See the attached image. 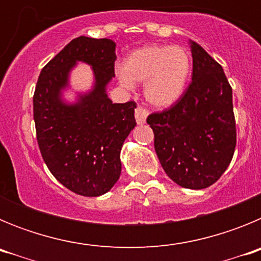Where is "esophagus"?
<instances>
[{
    "label": "esophagus",
    "mask_w": 261,
    "mask_h": 261,
    "mask_svg": "<svg viewBox=\"0 0 261 261\" xmlns=\"http://www.w3.org/2000/svg\"><path fill=\"white\" fill-rule=\"evenodd\" d=\"M135 115H136V120H137L138 124H144L145 120H146L147 116V110L144 108L142 106H137L135 111Z\"/></svg>",
    "instance_id": "esophagus-1"
}]
</instances>
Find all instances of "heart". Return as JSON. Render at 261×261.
Instances as JSON below:
<instances>
[{"label":"heart","instance_id":"obj_1","mask_svg":"<svg viewBox=\"0 0 261 261\" xmlns=\"http://www.w3.org/2000/svg\"><path fill=\"white\" fill-rule=\"evenodd\" d=\"M192 70L190 52L183 47L150 44L132 50L117 74L124 87L142 84L151 106L165 108L183 95Z\"/></svg>","mask_w":261,"mask_h":261}]
</instances>
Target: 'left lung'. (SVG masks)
<instances>
[{"label":"left lung","instance_id":"left-lung-1","mask_svg":"<svg viewBox=\"0 0 261 261\" xmlns=\"http://www.w3.org/2000/svg\"><path fill=\"white\" fill-rule=\"evenodd\" d=\"M192 82L170 108L146 121L154 149L170 179L191 190L216 183L231 162L237 145L232 89L222 66L192 41Z\"/></svg>","mask_w":261,"mask_h":261}]
</instances>
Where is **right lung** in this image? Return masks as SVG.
Here are the masks:
<instances>
[{
    "label": "right lung",
    "instance_id": "1",
    "mask_svg": "<svg viewBox=\"0 0 261 261\" xmlns=\"http://www.w3.org/2000/svg\"><path fill=\"white\" fill-rule=\"evenodd\" d=\"M115 50L110 39H73L41 69L34 93L41 156L50 174L81 196H100L119 180L121 146L136 126V103H112L106 94V85L115 77ZM75 61L93 66L96 87L80 103L66 106L59 90Z\"/></svg>",
    "mask_w": 261,
    "mask_h": 261
}]
</instances>
